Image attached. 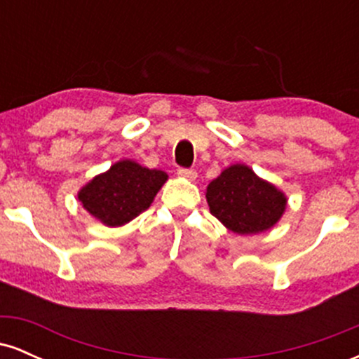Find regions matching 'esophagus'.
I'll use <instances>...</instances> for the list:
<instances>
[{"label": "esophagus", "mask_w": 359, "mask_h": 359, "mask_svg": "<svg viewBox=\"0 0 359 359\" xmlns=\"http://www.w3.org/2000/svg\"><path fill=\"white\" fill-rule=\"evenodd\" d=\"M177 174H179V177H182V179H187V180L197 179V172L194 170V168H179V170H177Z\"/></svg>", "instance_id": "esophagus-1"}]
</instances>
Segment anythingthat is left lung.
<instances>
[{"mask_svg":"<svg viewBox=\"0 0 359 359\" xmlns=\"http://www.w3.org/2000/svg\"><path fill=\"white\" fill-rule=\"evenodd\" d=\"M205 199L212 216L236 234L269 231L287 209L285 192L245 163L224 168L208 185Z\"/></svg>","mask_w":359,"mask_h":359,"instance_id":"8db88e82","label":"left lung"}]
</instances>
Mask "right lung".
<instances>
[{"instance_id":"obj_1","label":"right lung","mask_w":359,"mask_h":359,"mask_svg":"<svg viewBox=\"0 0 359 359\" xmlns=\"http://www.w3.org/2000/svg\"><path fill=\"white\" fill-rule=\"evenodd\" d=\"M167 179V172L123 158L82 185L77 197L94 219L118 228L147 211Z\"/></svg>"}]
</instances>
